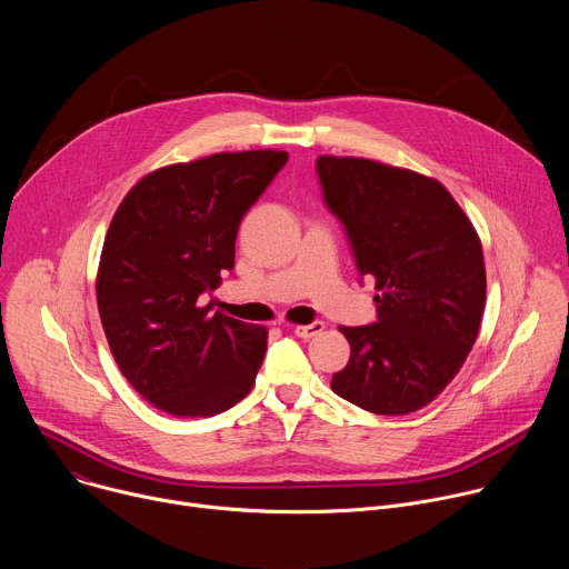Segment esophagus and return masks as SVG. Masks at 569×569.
<instances>
[{
	"label": "esophagus",
	"mask_w": 569,
	"mask_h": 569,
	"mask_svg": "<svg viewBox=\"0 0 569 569\" xmlns=\"http://www.w3.org/2000/svg\"><path fill=\"white\" fill-rule=\"evenodd\" d=\"M323 327H327V323H323V321H312V323H299V327H295L292 331H295L297 338L310 340V338H317L323 331Z\"/></svg>",
	"instance_id": "obj_1"
}]
</instances>
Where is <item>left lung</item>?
Here are the masks:
<instances>
[{
    "label": "left lung",
    "instance_id": "left-lung-1",
    "mask_svg": "<svg viewBox=\"0 0 569 569\" xmlns=\"http://www.w3.org/2000/svg\"><path fill=\"white\" fill-rule=\"evenodd\" d=\"M323 200L342 220L356 268L376 279L378 321L340 327L349 365L331 389L358 408L410 415L466 362L486 303L481 240L435 178L365 157H317Z\"/></svg>",
    "mask_w": 569,
    "mask_h": 569
}]
</instances>
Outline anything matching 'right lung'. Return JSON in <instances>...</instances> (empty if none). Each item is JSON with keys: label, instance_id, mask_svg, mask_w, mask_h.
<instances>
[{"label": "right lung", "instance_id": "1", "mask_svg": "<svg viewBox=\"0 0 569 569\" xmlns=\"http://www.w3.org/2000/svg\"><path fill=\"white\" fill-rule=\"evenodd\" d=\"M286 161V150L216 152L148 173L121 200L97 301L121 373L152 408L213 417L254 387L266 327L202 301L233 268L238 224Z\"/></svg>", "mask_w": 569, "mask_h": 569}]
</instances>
